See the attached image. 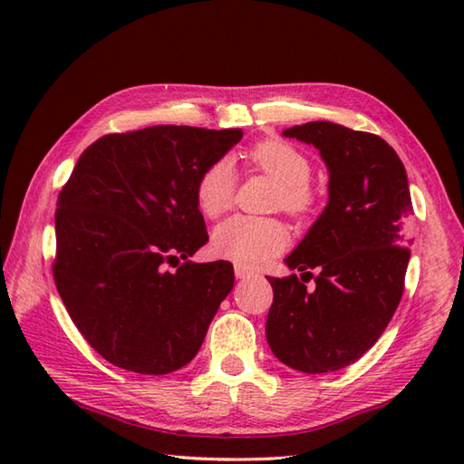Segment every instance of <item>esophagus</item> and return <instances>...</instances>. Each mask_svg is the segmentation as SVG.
<instances>
[{
	"instance_id": "esophagus-1",
	"label": "esophagus",
	"mask_w": 464,
	"mask_h": 464,
	"mask_svg": "<svg viewBox=\"0 0 464 464\" xmlns=\"http://www.w3.org/2000/svg\"><path fill=\"white\" fill-rule=\"evenodd\" d=\"M235 277H237V279H249V277H253V271L247 269V267H243V265H235Z\"/></svg>"
}]
</instances>
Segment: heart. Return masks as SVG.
I'll list each match as a JSON object with an SVG mask.
<instances>
[{"instance_id":"obj_1","label":"heart","mask_w":464,"mask_h":464,"mask_svg":"<svg viewBox=\"0 0 464 464\" xmlns=\"http://www.w3.org/2000/svg\"><path fill=\"white\" fill-rule=\"evenodd\" d=\"M247 163L277 181L271 207L281 209L293 219H304L317 209V193L309 185L313 167L309 157L297 147L281 140H265L247 151ZM237 193L233 165L217 160L201 171L195 185V201L199 211L217 219L233 207ZM289 243V231L275 217L237 215L219 225L213 233V251L243 267L273 259Z\"/></svg>"}]
</instances>
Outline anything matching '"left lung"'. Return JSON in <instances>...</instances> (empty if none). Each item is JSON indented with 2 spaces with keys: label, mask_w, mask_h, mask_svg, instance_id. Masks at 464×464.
<instances>
[{
  "label": "left lung",
  "mask_w": 464,
  "mask_h": 464,
  "mask_svg": "<svg viewBox=\"0 0 464 464\" xmlns=\"http://www.w3.org/2000/svg\"><path fill=\"white\" fill-rule=\"evenodd\" d=\"M313 143L329 167V203L289 257V277H269L267 341L301 372L359 361L395 314L411 257L412 201L405 165L379 135L331 121L283 131ZM311 268L320 273L313 276ZM315 279V289L306 283Z\"/></svg>",
  "instance_id": "8db88e82"
}]
</instances>
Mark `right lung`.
<instances>
[{
	"label": "right lung",
	"instance_id": "add662e5",
	"mask_svg": "<svg viewBox=\"0 0 464 464\" xmlns=\"http://www.w3.org/2000/svg\"><path fill=\"white\" fill-rule=\"evenodd\" d=\"M241 137L153 125L107 133L77 160L57 197L52 269L69 317L107 362L167 374L201 349L235 273L229 261H187L209 241L195 185Z\"/></svg>",
	"mask_w": 464,
	"mask_h": 464
}]
</instances>
